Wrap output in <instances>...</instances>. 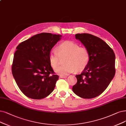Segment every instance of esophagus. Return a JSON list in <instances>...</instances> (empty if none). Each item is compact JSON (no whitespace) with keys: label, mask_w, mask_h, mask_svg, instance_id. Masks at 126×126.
I'll use <instances>...</instances> for the list:
<instances>
[{"label":"esophagus","mask_w":126,"mask_h":126,"mask_svg":"<svg viewBox=\"0 0 126 126\" xmlns=\"http://www.w3.org/2000/svg\"><path fill=\"white\" fill-rule=\"evenodd\" d=\"M67 76H63V75H61L60 76V77L61 78H67Z\"/></svg>","instance_id":"obj_1"}]
</instances>
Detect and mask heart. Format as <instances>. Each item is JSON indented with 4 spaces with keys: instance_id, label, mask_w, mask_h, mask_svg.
<instances>
[{
    "instance_id": "heart-1",
    "label": "heart",
    "mask_w": 126,
    "mask_h": 126,
    "mask_svg": "<svg viewBox=\"0 0 126 126\" xmlns=\"http://www.w3.org/2000/svg\"><path fill=\"white\" fill-rule=\"evenodd\" d=\"M66 56V64L58 68L61 57ZM50 64L56 72L61 75H67L75 71L80 72L84 69L89 63L90 54L88 50L80 47L78 44L73 41H66L60 44L57 50H51L49 55Z\"/></svg>"
}]
</instances>
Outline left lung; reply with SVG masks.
<instances>
[{"label":"left lung","mask_w":126,"mask_h":126,"mask_svg":"<svg viewBox=\"0 0 126 126\" xmlns=\"http://www.w3.org/2000/svg\"><path fill=\"white\" fill-rule=\"evenodd\" d=\"M75 38L81 41L90 54L89 62L79 75L72 90L84 99L94 98L106 89L115 74V55L104 41L89 34H77Z\"/></svg>","instance_id":"1"}]
</instances>
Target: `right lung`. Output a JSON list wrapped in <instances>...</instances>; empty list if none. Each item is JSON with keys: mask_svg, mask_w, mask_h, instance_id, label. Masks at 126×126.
<instances>
[{"mask_svg": "<svg viewBox=\"0 0 126 126\" xmlns=\"http://www.w3.org/2000/svg\"><path fill=\"white\" fill-rule=\"evenodd\" d=\"M61 37L60 35L42 32L17 46L12 73L19 89L26 96L41 99L53 91L59 76L54 74L49 55Z\"/></svg>", "mask_w": 126, "mask_h": 126, "instance_id": "right-lung-1", "label": "right lung"}]
</instances>
